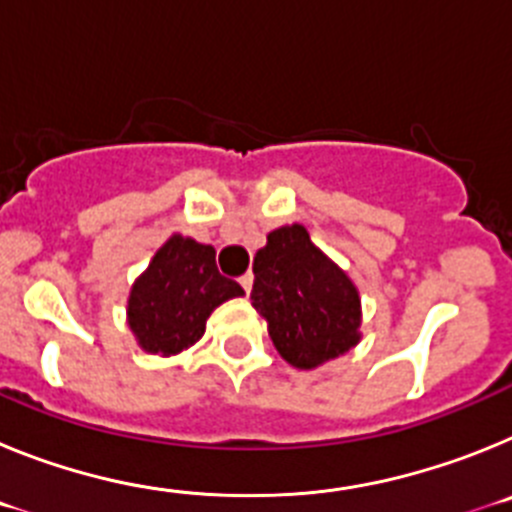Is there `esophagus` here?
<instances>
[{"label": "esophagus", "mask_w": 512, "mask_h": 512, "mask_svg": "<svg viewBox=\"0 0 512 512\" xmlns=\"http://www.w3.org/2000/svg\"><path fill=\"white\" fill-rule=\"evenodd\" d=\"M238 282H241V287L246 289V295H248V292H251V287H253V274H251V271H246V274H243V277L238 279Z\"/></svg>", "instance_id": "34e87169"}]
</instances>
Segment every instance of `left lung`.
<instances>
[{"instance_id": "obj_1", "label": "left lung", "mask_w": 512, "mask_h": 512, "mask_svg": "<svg viewBox=\"0 0 512 512\" xmlns=\"http://www.w3.org/2000/svg\"><path fill=\"white\" fill-rule=\"evenodd\" d=\"M251 302L269 323L279 354L297 369L336 359L359 343V292L302 225L266 235L253 259Z\"/></svg>"}]
</instances>
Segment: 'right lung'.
Masks as SVG:
<instances>
[{"label":"right lung","mask_w":512,"mask_h":512,"mask_svg":"<svg viewBox=\"0 0 512 512\" xmlns=\"http://www.w3.org/2000/svg\"><path fill=\"white\" fill-rule=\"evenodd\" d=\"M241 295L217 271L215 248L171 235L130 289L128 323L148 354L171 356L200 341L217 305Z\"/></svg>","instance_id":"add662e5"}]
</instances>
